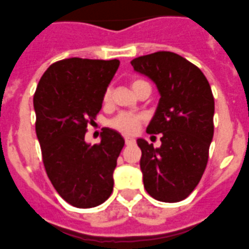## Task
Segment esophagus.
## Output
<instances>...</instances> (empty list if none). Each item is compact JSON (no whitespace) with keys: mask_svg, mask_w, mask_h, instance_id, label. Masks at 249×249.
I'll list each match as a JSON object with an SVG mask.
<instances>
[{"mask_svg":"<svg viewBox=\"0 0 249 249\" xmlns=\"http://www.w3.org/2000/svg\"><path fill=\"white\" fill-rule=\"evenodd\" d=\"M124 140H125V143H126V145H132V143H134V142H136V140H134L133 137H125Z\"/></svg>","mask_w":249,"mask_h":249,"instance_id":"34e87169","label":"esophagus"}]
</instances>
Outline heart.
Returning a JSON list of instances; mask_svg holds the SVG:
<instances>
[{"label": "heart", "mask_w": 249, "mask_h": 249, "mask_svg": "<svg viewBox=\"0 0 249 249\" xmlns=\"http://www.w3.org/2000/svg\"><path fill=\"white\" fill-rule=\"evenodd\" d=\"M145 81H142V79H134L132 82V87L133 90L136 91L138 87L143 86ZM111 95H112V90L111 87H108L107 90L104 91L103 95V103L108 104L111 102ZM142 123V116L140 115H136V113H120V115H117L116 117H113L111 120V126L113 129H116L119 132L124 133V134H133V133H136L140 128V125Z\"/></svg>", "instance_id": "b5f03b06"}]
</instances>
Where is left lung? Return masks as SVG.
Instances as JSON below:
<instances>
[{
  "label": "left lung",
  "mask_w": 249,
  "mask_h": 249,
  "mask_svg": "<svg viewBox=\"0 0 249 249\" xmlns=\"http://www.w3.org/2000/svg\"><path fill=\"white\" fill-rule=\"evenodd\" d=\"M158 87L160 99L146 132L162 134V145L138 138L143 187L163 202L187 198L200 183L214 134V98L196 65L174 52L151 53L130 61Z\"/></svg>",
  "instance_id": "left-lung-1"
}]
</instances>
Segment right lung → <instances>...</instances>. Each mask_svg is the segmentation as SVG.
<instances>
[{
	"label": "right lung",
	"mask_w": 249,
	"mask_h": 249,
	"mask_svg": "<svg viewBox=\"0 0 249 249\" xmlns=\"http://www.w3.org/2000/svg\"><path fill=\"white\" fill-rule=\"evenodd\" d=\"M119 65L116 58H65L45 70L34 95L45 172L57 193L75 208L98 206L113 191L112 175L124 138L103 128L100 143L89 145L85 134Z\"/></svg>",
	"instance_id": "1"
}]
</instances>
